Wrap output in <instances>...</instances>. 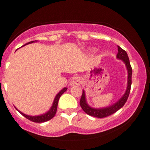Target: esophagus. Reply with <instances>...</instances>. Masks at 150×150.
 Here are the masks:
<instances>
[{
  "mask_svg": "<svg viewBox=\"0 0 150 150\" xmlns=\"http://www.w3.org/2000/svg\"><path fill=\"white\" fill-rule=\"evenodd\" d=\"M81 84V79L79 77H73L70 81V86H77L80 85Z\"/></svg>",
  "mask_w": 150,
  "mask_h": 150,
  "instance_id": "esophagus-1",
  "label": "esophagus"
}]
</instances>
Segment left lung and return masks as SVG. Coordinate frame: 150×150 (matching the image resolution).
Returning a JSON list of instances; mask_svg holds the SVG:
<instances>
[{"mask_svg": "<svg viewBox=\"0 0 150 150\" xmlns=\"http://www.w3.org/2000/svg\"><path fill=\"white\" fill-rule=\"evenodd\" d=\"M118 54H117L116 58L118 59L121 60L124 63L126 67L127 71H128V82H127V87L126 90L124 93L121 98L118 101H117L116 103L108 106L107 107L104 108H93L91 107L89 105L87 104V99H86V95L85 90H82V94L81 97L80 104L81 108H82L85 112L87 114L92 116L94 117H97V118H104V117L108 116L110 115L113 114V113H116L118 110H119L120 108L123 107L124 104L126 102L127 99H128L129 94L130 92V87H131L132 84V68L131 65L130 64V61H129V58L128 54H127L126 51L122 49L120 46H118Z\"/></svg>", "mask_w": 150, "mask_h": 150, "instance_id": "8db88e82", "label": "left lung"}]
</instances>
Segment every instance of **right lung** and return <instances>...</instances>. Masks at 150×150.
<instances>
[{
	"mask_svg": "<svg viewBox=\"0 0 150 150\" xmlns=\"http://www.w3.org/2000/svg\"><path fill=\"white\" fill-rule=\"evenodd\" d=\"M37 42V41H32V42L27 43V44H25V45H23L22 46L27 45V44H32V43ZM67 89H68L67 87H64V88L62 89L60 91V92H58L57 94H56V96L54 98V100H53V104H52V106H51V108H50L47 112L43 113V114H42V115H39V116H29V115H26L24 113H22L20 111H19V110H18V108H16V109L18 110L19 112L21 113L22 116H25V118H27V119L32 120V121H33V122H35V123H43V122L48 121V120H51V118L54 117L55 114H56V111H57L58 100H59L61 96L65 92V91L67 90Z\"/></svg>",
	"mask_w": 150,
	"mask_h": 150,
	"instance_id": "add662e5",
	"label": "right lung"
}]
</instances>
